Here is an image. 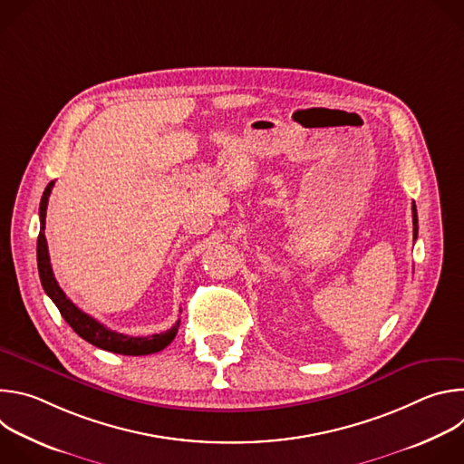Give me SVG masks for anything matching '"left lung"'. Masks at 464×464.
<instances>
[{"mask_svg": "<svg viewBox=\"0 0 464 464\" xmlns=\"http://www.w3.org/2000/svg\"><path fill=\"white\" fill-rule=\"evenodd\" d=\"M411 211H413V238L417 240V237H419V218H417V206H415V202H413Z\"/></svg>", "mask_w": 464, "mask_h": 464, "instance_id": "obj_1", "label": "left lung"}]
</instances>
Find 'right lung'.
<instances>
[{
	"label": "right lung",
	"mask_w": 464,
	"mask_h": 464,
	"mask_svg": "<svg viewBox=\"0 0 464 464\" xmlns=\"http://www.w3.org/2000/svg\"><path fill=\"white\" fill-rule=\"evenodd\" d=\"M53 185H54V181H51L42 194L40 235H38V242H36L38 274H40V281H42L45 294L56 304V308L60 310L65 323H68L82 340H86L88 343H92L102 351L124 354V356H145V354L163 351L176 338L178 328H179V319L176 321V324L172 328L165 330V333H161V334H152V336H145V338L119 334V333H115V330L106 328L102 323H99L97 319H93L92 315L82 312L79 306H75L72 303V299H68V295H65L63 290L58 286V283L53 276L47 240H45V233H44L45 231V211H47V202H49V194L53 190Z\"/></svg>",
	"instance_id": "obj_1"
}]
</instances>
